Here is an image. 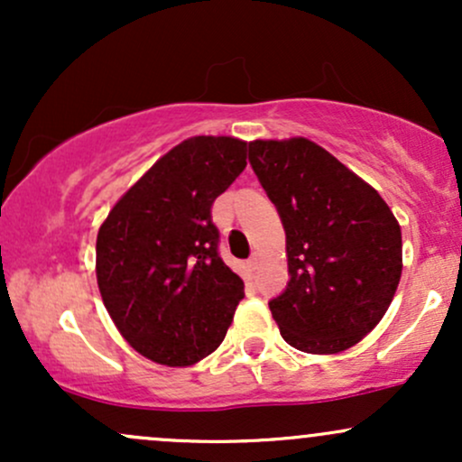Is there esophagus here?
Wrapping results in <instances>:
<instances>
[{
  "mask_svg": "<svg viewBox=\"0 0 462 462\" xmlns=\"http://www.w3.org/2000/svg\"><path fill=\"white\" fill-rule=\"evenodd\" d=\"M258 264H261V254H254V256L247 261V267L252 269V272H256Z\"/></svg>",
  "mask_w": 462,
  "mask_h": 462,
  "instance_id": "esophagus-1",
  "label": "esophagus"
}]
</instances>
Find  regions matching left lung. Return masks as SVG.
<instances>
[{
	"label": "left lung",
	"mask_w": 462,
	"mask_h": 462,
	"mask_svg": "<svg viewBox=\"0 0 462 462\" xmlns=\"http://www.w3.org/2000/svg\"><path fill=\"white\" fill-rule=\"evenodd\" d=\"M286 232L289 284L269 301L306 354H338L378 326L400 284L402 230L371 184L304 136L249 143Z\"/></svg>",
	"instance_id": "left-lung-1"
}]
</instances>
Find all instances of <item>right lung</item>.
<instances>
[{"label": "right lung", "instance_id": "1", "mask_svg": "<svg viewBox=\"0 0 462 462\" xmlns=\"http://www.w3.org/2000/svg\"><path fill=\"white\" fill-rule=\"evenodd\" d=\"M245 164V141L190 136L158 158L99 226V293L141 356L189 367L226 338L245 284L217 254L210 208Z\"/></svg>", "mask_w": 462, "mask_h": 462}]
</instances>
